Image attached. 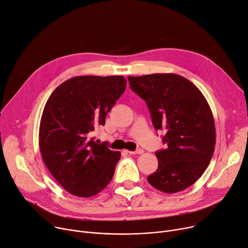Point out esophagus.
<instances>
[{
  "label": "esophagus",
  "instance_id": "esophagus-1",
  "mask_svg": "<svg viewBox=\"0 0 248 248\" xmlns=\"http://www.w3.org/2000/svg\"><path fill=\"white\" fill-rule=\"evenodd\" d=\"M129 154H139V155H141V154H143L144 153V150L143 149H141V148H139V149H137V150H135V151H127Z\"/></svg>",
  "mask_w": 248,
  "mask_h": 248
}]
</instances>
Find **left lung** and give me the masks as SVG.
I'll return each instance as SVG.
<instances>
[{
  "mask_svg": "<svg viewBox=\"0 0 248 248\" xmlns=\"http://www.w3.org/2000/svg\"><path fill=\"white\" fill-rule=\"evenodd\" d=\"M130 87L147 103L152 123L164 130L166 149L156 152L159 162L147 180L166 194L194 185L211 162L216 126L206 99L194 84L174 73L129 76Z\"/></svg>",
  "mask_w": 248,
  "mask_h": 248,
  "instance_id": "1",
  "label": "left lung"
}]
</instances>
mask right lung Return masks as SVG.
Returning <instances> with one entry per match:
<instances>
[{
  "label": "right lung",
  "instance_id": "1",
  "mask_svg": "<svg viewBox=\"0 0 248 248\" xmlns=\"http://www.w3.org/2000/svg\"><path fill=\"white\" fill-rule=\"evenodd\" d=\"M123 76H75L46 101L39 144L47 170L65 190L79 198L100 193L113 178L120 152L97 144L93 131L126 89Z\"/></svg>",
  "mask_w": 248,
  "mask_h": 248
}]
</instances>
